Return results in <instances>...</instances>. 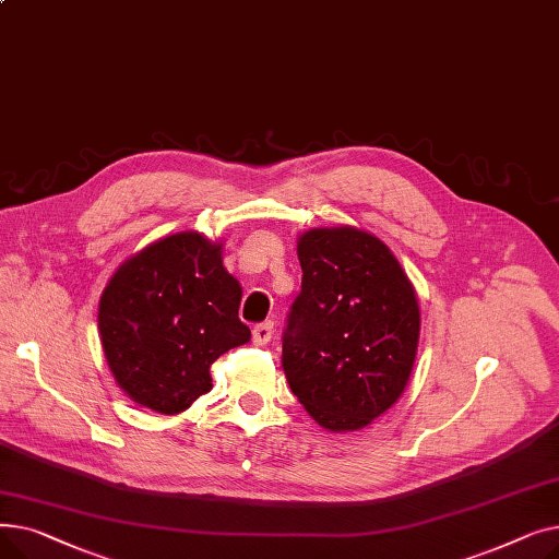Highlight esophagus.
Listing matches in <instances>:
<instances>
[{"mask_svg": "<svg viewBox=\"0 0 559 559\" xmlns=\"http://www.w3.org/2000/svg\"><path fill=\"white\" fill-rule=\"evenodd\" d=\"M272 337H274V321H262V324L253 329V342L260 346L267 344Z\"/></svg>", "mask_w": 559, "mask_h": 559, "instance_id": "34e87169", "label": "esophagus"}]
</instances>
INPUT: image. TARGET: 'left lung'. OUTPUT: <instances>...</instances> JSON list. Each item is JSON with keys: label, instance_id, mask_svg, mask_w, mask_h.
Listing matches in <instances>:
<instances>
[{"label": "left lung", "instance_id": "8db88e82", "mask_svg": "<svg viewBox=\"0 0 559 559\" xmlns=\"http://www.w3.org/2000/svg\"><path fill=\"white\" fill-rule=\"evenodd\" d=\"M301 292L283 333V371L326 430L369 426L399 401L417 358V292L385 242L354 228H310Z\"/></svg>", "mask_w": 559, "mask_h": 559}]
</instances>
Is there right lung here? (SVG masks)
<instances>
[{"instance_id":"obj_1","label":"right lung","mask_w":559,"mask_h":559,"mask_svg":"<svg viewBox=\"0 0 559 559\" xmlns=\"http://www.w3.org/2000/svg\"><path fill=\"white\" fill-rule=\"evenodd\" d=\"M242 287L222 264V242L183 230L122 262L99 299L106 362L131 401L179 415L213 390L211 365L247 344Z\"/></svg>"}]
</instances>
